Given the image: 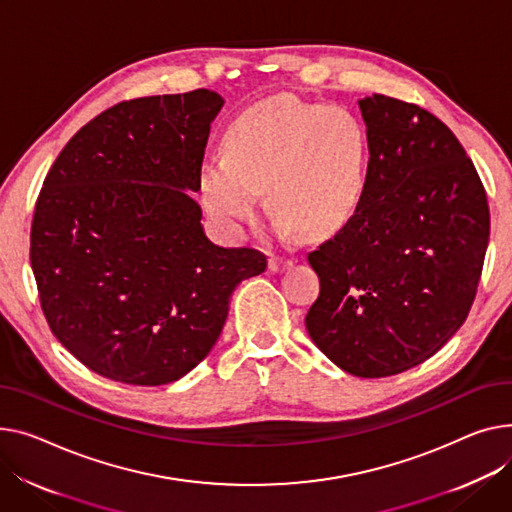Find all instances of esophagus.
Wrapping results in <instances>:
<instances>
[{
	"instance_id": "esophagus-1",
	"label": "esophagus",
	"mask_w": 512,
	"mask_h": 512,
	"mask_svg": "<svg viewBox=\"0 0 512 512\" xmlns=\"http://www.w3.org/2000/svg\"><path fill=\"white\" fill-rule=\"evenodd\" d=\"M290 267H292V259H284V257H276V255L269 257V269L276 271V274H280V271H286Z\"/></svg>"
}]
</instances>
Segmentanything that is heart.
I'll return each instance as SVG.
<instances>
[{
	"mask_svg": "<svg viewBox=\"0 0 512 512\" xmlns=\"http://www.w3.org/2000/svg\"><path fill=\"white\" fill-rule=\"evenodd\" d=\"M368 175V133L358 115L290 94L265 98L238 115L226 154L199 170L203 206L216 218L245 224L259 193L286 232L323 238L358 212Z\"/></svg>",
	"mask_w": 512,
	"mask_h": 512,
	"instance_id": "obj_1",
	"label": "heart"
}]
</instances>
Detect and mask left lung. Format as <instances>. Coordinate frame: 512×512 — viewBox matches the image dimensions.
Segmentation results:
<instances>
[{"label":"left lung","instance_id":"left-lung-1","mask_svg":"<svg viewBox=\"0 0 512 512\" xmlns=\"http://www.w3.org/2000/svg\"><path fill=\"white\" fill-rule=\"evenodd\" d=\"M358 105L366 191L352 220L309 253L321 292L304 323L339 368L381 379L422 364L465 323L490 210L478 170L440 119L385 94Z\"/></svg>","mask_w":512,"mask_h":512}]
</instances>
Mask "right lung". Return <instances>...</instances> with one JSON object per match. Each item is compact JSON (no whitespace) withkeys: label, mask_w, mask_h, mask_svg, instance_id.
<instances>
[{"label":"right lung","mask_w":512,"mask_h":512,"mask_svg":"<svg viewBox=\"0 0 512 512\" xmlns=\"http://www.w3.org/2000/svg\"><path fill=\"white\" fill-rule=\"evenodd\" d=\"M222 105L206 88L123 100L45 177L30 228L41 309L100 377L179 381L218 342L234 288L267 267L255 249L214 245L187 193Z\"/></svg>","instance_id":"right-lung-1"}]
</instances>
